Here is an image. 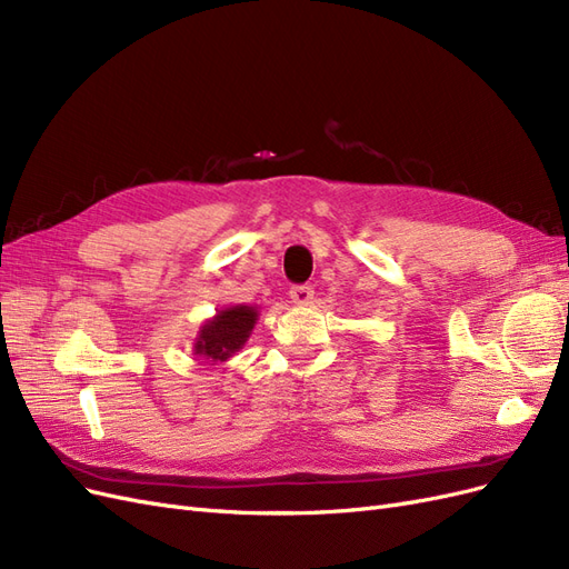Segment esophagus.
I'll list each match as a JSON object with an SVG mask.
<instances>
[{"instance_id": "34e87169", "label": "esophagus", "mask_w": 569, "mask_h": 569, "mask_svg": "<svg viewBox=\"0 0 569 569\" xmlns=\"http://www.w3.org/2000/svg\"><path fill=\"white\" fill-rule=\"evenodd\" d=\"M313 295H316V291H313L311 284H295L289 289V297L297 306H308L313 301Z\"/></svg>"}]
</instances>
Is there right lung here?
I'll use <instances>...</instances> for the list:
<instances>
[{"instance_id": "add662e5", "label": "right lung", "mask_w": 569, "mask_h": 569, "mask_svg": "<svg viewBox=\"0 0 569 569\" xmlns=\"http://www.w3.org/2000/svg\"><path fill=\"white\" fill-rule=\"evenodd\" d=\"M256 320V306L239 303L226 308V311H218V316L199 330L194 353L209 360V363H222V360H228L234 351L244 347Z\"/></svg>"}]
</instances>
